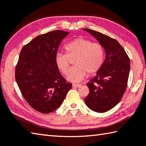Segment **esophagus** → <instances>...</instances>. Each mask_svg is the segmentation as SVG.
<instances>
[{
    "label": "esophagus",
    "instance_id": "esophagus-1",
    "mask_svg": "<svg viewBox=\"0 0 146 146\" xmlns=\"http://www.w3.org/2000/svg\"><path fill=\"white\" fill-rule=\"evenodd\" d=\"M73 87H75V88H79L81 86V84H72Z\"/></svg>",
    "mask_w": 146,
    "mask_h": 146
}]
</instances>
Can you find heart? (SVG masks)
<instances>
[{
    "instance_id": "obj_1",
    "label": "heart",
    "mask_w": 146,
    "mask_h": 146,
    "mask_svg": "<svg viewBox=\"0 0 146 146\" xmlns=\"http://www.w3.org/2000/svg\"><path fill=\"white\" fill-rule=\"evenodd\" d=\"M65 54L58 53L55 56L57 68L63 74H66L69 68L70 60L76 58L74 67L67 74V79L72 82H79L87 74L93 75L103 65L105 52L100 44L93 42L89 39L77 38L65 45Z\"/></svg>"
}]
</instances>
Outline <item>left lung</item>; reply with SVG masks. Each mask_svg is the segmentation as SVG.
I'll use <instances>...</instances> for the list:
<instances>
[{"mask_svg":"<svg viewBox=\"0 0 146 146\" xmlns=\"http://www.w3.org/2000/svg\"><path fill=\"white\" fill-rule=\"evenodd\" d=\"M83 30L92 35L106 52L101 68L87 83L90 93L84 102L92 111L105 112L116 106L124 95L130 70V58L116 39L94 30Z\"/></svg>","mask_w":146,"mask_h":146,"instance_id":"1","label":"left lung"}]
</instances>
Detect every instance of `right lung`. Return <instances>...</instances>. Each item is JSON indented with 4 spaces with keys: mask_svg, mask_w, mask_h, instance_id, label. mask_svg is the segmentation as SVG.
<instances>
[{
    "mask_svg": "<svg viewBox=\"0 0 146 146\" xmlns=\"http://www.w3.org/2000/svg\"><path fill=\"white\" fill-rule=\"evenodd\" d=\"M68 33L58 30L38 35L21 50L16 81L25 100L41 113L58 108L72 88L55 64L60 44Z\"/></svg>",
    "mask_w": 146,
    "mask_h": 146,
    "instance_id": "obj_1",
    "label": "right lung"
}]
</instances>
